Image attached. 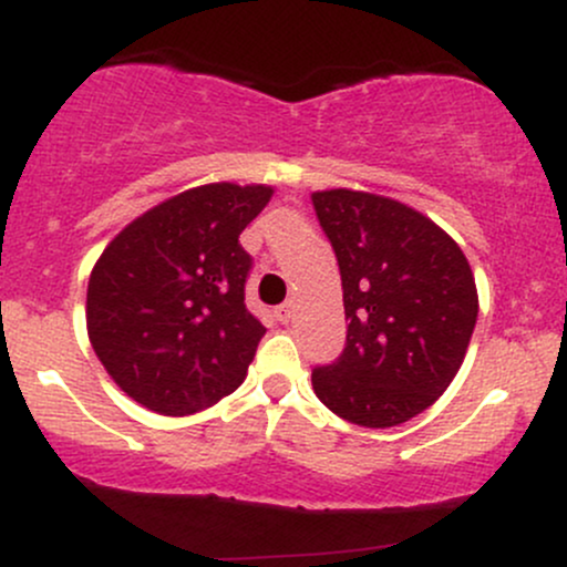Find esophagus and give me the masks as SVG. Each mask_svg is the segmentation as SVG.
Instances as JSON below:
<instances>
[{
	"mask_svg": "<svg viewBox=\"0 0 567 567\" xmlns=\"http://www.w3.org/2000/svg\"><path fill=\"white\" fill-rule=\"evenodd\" d=\"M275 317H277L279 322H290V317H292V303H290V301L279 303L277 309H275Z\"/></svg>",
	"mask_w": 567,
	"mask_h": 567,
	"instance_id": "obj_1",
	"label": "esophagus"
}]
</instances>
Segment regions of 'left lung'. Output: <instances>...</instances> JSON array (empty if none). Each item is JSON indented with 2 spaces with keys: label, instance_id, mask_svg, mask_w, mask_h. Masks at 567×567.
Here are the masks:
<instances>
[{
  "label": "left lung",
  "instance_id": "8db88e82",
  "mask_svg": "<svg viewBox=\"0 0 567 567\" xmlns=\"http://www.w3.org/2000/svg\"><path fill=\"white\" fill-rule=\"evenodd\" d=\"M311 205L333 245L349 320L343 351L311 370V386L349 424H405L464 362L477 322L470 261L402 202L330 188Z\"/></svg>",
  "mask_w": 567,
  "mask_h": 567
}]
</instances>
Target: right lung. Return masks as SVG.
Here are the masks:
<instances>
[{
	"mask_svg": "<svg viewBox=\"0 0 567 567\" xmlns=\"http://www.w3.org/2000/svg\"><path fill=\"white\" fill-rule=\"evenodd\" d=\"M269 199V186L188 188L135 218L97 258L90 343L143 408L192 415L245 381L266 328L245 306L252 256L239 234Z\"/></svg>",
	"mask_w": 567,
	"mask_h": 567,
	"instance_id": "1",
	"label": "right lung"
}]
</instances>
